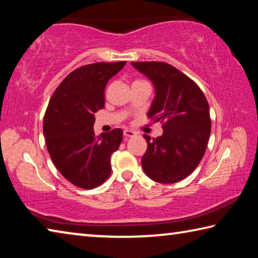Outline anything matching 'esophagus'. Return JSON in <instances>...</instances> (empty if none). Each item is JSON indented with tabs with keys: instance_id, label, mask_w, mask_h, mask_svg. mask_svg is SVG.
<instances>
[{
	"instance_id": "34e87169",
	"label": "esophagus",
	"mask_w": 258,
	"mask_h": 258,
	"mask_svg": "<svg viewBox=\"0 0 258 258\" xmlns=\"http://www.w3.org/2000/svg\"><path fill=\"white\" fill-rule=\"evenodd\" d=\"M135 135H137V132H134V131H132V130L124 131V137H126V138H132V137H135Z\"/></svg>"
}]
</instances>
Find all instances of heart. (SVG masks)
<instances>
[{"label": "heart", "mask_w": 258, "mask_h": 258, "mask_svg": "<svg viewBox=\"0 0 258 258\" xmlns=\"http://www.w3.org/2000/svg\"><path fill=\"white\" fill-rule=\"evenodd\" d=\"M138 81H142V80H138Z\"/></svg>", "instance_id": "1"}]
</instances>
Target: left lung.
<instances>
[{
    "label": "left lung",
    "mask_w": 258,
    "mask_h": 258,
    "mask_svg": "<svg viewBox=\"0 0 258 258\" xmlns=\"http://www.w3.org/2000/svg\"><path fill=\"white\" fill-rule=\"evenodd\" d=\"M152 81L156 97L148 112L163 125L161 137L143 135L147 151L142 168L151 180L175 183L197 168L211 135L209 104L200 87L185 74L161 61L132 62Z\"/></svg>",
    "instance_id": "1"
}]
</instances>
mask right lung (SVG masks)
Instances as JSON below:
<instances>
[{"label": "right lung", "instance_id": "obj_1", "mask_svg": "<svg viewBox=\"0 0 258 258\" xmlns=\"http://www.w3.org/2000/svg\"><path fill=\"white\" fill-rule=\"evenodd\" d=\"M95 62L75 69L56 87L46 108L43 133L52 161L72 184L82 189L101 185L110 176V157L118 149L123 131L95 137L94 113L104 107V87L125 66Z\"/></svg>", "mask_w": 258, "mask_h": 258}]
</instances>
